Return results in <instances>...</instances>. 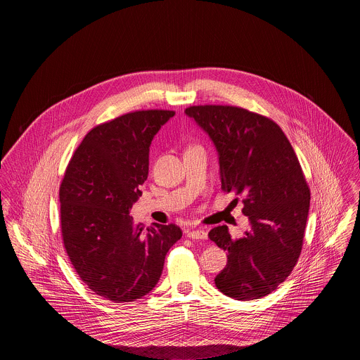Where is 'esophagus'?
Returning a JSON list of instances; mask_svg holds the SVG:
<instances>
[{"label": "esophagus", "mask_w": 360, "mask_h": 360, "mask_svg": "<svg viewBox=\"0 0 360 360\" xmlns=\"http://www.w3.org/2000/svg\"><path fill=\"white\" fill-rule=\"evenodd\" d=\"M188 238L194 240H206L207 239V232L202 229H194V231H188Z\"/></svg>", "instance_id": "1"}]
</instances>
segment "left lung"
I'll use <instances>...</instances> for the list:
<instances>
[{"label":"left lung","instance_id":"8db88e82","mask_svg":"<svg viewBox=\"0 0 360 360\" xmlns=\"http://www.w3.org/2000/svg\"><path fill=\"white\" fill-rule=\"evenodd\" d=\"M185 113L213 141L221 188L243 197L250 220L240 239L226 225L209 232L228 252L214 283L239 301L262 298L290 275L302 250L310 191L300 162L281 127L264 116L226 105L190 106Z\"/></svg>","mask_w":360,"mask_h":360}]
</instances>
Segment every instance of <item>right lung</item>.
I'll return each instance as SVG.
<instances>
[{
    "label": "right lung",
    "mask_w": 360,
    "mask_h": 360,
    "mask_svg": "<svg viewBox=\"0 0 360 360\" xmlns=\"http://www.w3.org/2000/svg\"><path fill=\"white\" fill-rule=\"evenodd\" d=\"M174 115L136 110L94 127L59 188L70 262L90 290L112 302H132L153 290L169 250L182 238L175 224L144 229L129 216L148 176L151 141Z\"/></svg>",
    "instance_id": "right-lung-1"
}]
</instances>
